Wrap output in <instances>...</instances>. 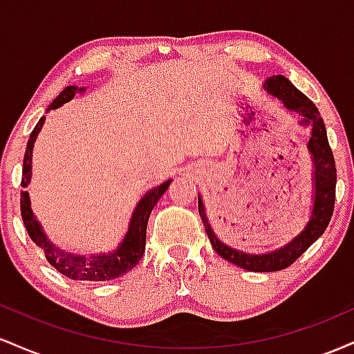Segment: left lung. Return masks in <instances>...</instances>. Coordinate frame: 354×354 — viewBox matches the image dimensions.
<instances>
[{"mask_svg":"<svg viewBox=\"0 0 354 354\" xmlns=\"http://www.w3.org/2000/svg\"><path fill=\"white\" fill-rule=\"evenodd\" d=\"M263 88L266 89L270 95L278 98L281 103L291 111H296L298 115L303 116L301 124H313L311 138L308 141V149H310L313 156V165H315V206H313V213L310 221H308L306 228L296 236L290 245H286L281 250L273 251L268 254H246L241 251L233 250V248L223 245L219 239L214 236L213 230H211L208 218H206L205 206H203L201 198H198V211L203 225H205L206 234H208L211 246L214 251L221 256L226 261L233 263L243 270L248 271H279L284 268L291 266L296 259L301 256L304 251L310 248L313 243L318 239L324 230L330 225V219L333 216V209H335V196H336V166L333 151L328 143L326 128H324L323 118L319 116L318 108L315 103L303 95L291 81L284 76H271L265 81Z\"/></svg>","mask_w":354,"mask_h":354,"instance_id":"left-lung-1","label":"left lung"}]
</instances>
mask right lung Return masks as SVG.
I'll use <instances>...</instances> for the list:
<instances>
[{
	"mask_svg": "<svg viewBox=\"0 0 354 354\" xmlns=\"http://www.w3.org/2000/svg\"><path fill=\"white\" fill-rule=\"evenodd\" d=\"M81 89L83 88H64L63 91L56 96V100L53 101L48 109H55L61 106V104L68 103V101L75 98L76 91H81ZM43 123L44 116H41V120L36 123L35 129L31 131L30 140H28L26 153H24L23 161V188H28V185H30L31 181V154H33L35 140L36 136H38L39 129L43 128ZM169 183H171V180L165 181L163 185L156 186V188H153L149 193H146V196L141 198L135 213H133L131 223H129V230L128 233H126L123 243L118 246V250H115L109 254L84 258V256L66 253V251L59 250V248H56L53 243H50V239H48L46 234L43 233L41 225L36 221L26 189L21 191V218L24 223V228H26L28 234L33 239L35 245L41 248L48 263H50L51 266H55L59 273L68 276L70 279H75V281H108V279H115L118 276L124 274L126 271L133 270V268L138 265V261L141 259V256H143L148 218L149 214H151L154 205H156L158 200L163 196L165 191L168 189Z\"/></svg>",
	"mask_w": 354,
	"mask_h": 354,
	"instance_id": "right-lung-1",
	"label": "right lung"
}]
</instances>
